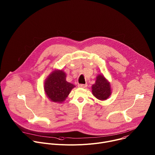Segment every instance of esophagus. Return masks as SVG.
<instances>
[{
	"label": "esophagus",
	"instance_id": "34e87169",
	"mask_svg": "<svg viewBox=\"0 0 155 155\" xmlns=\"http://www.w3.org/2000/svg\"><path fill=\"white\" fill-rule=\"evenodd\" d=\"M87 86V85L86 84H79L78 85V86L79 87H83V88L86 87Z\"/></svg>",
	"mask_w": 155,
	"mask_h": 155
}]
</instances>
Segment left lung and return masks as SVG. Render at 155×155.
Returning a JSON list of instances; mask_svg holds the SVG:
<instances>
[{"mask_svg":"<svg viewBox=\"0 0 155 155\" xmlns=\"http://www.w3.org/2000/svg\"><path fill=\"white\" fill-rule=\"evenodd\" d=\"M93 96L101 101L107 99L111 95V87L108 80L103 75H98L96 83L92 86Z\"/></svg>","mask_w":155,"mask_h":155,"instance_id":"left-lung-1","label":"left lung"}]
</instances>
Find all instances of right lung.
Masks as SVG:
<instances>
[{
	"instance_id": "right-lung-1",
	"label": "right lung",
	"mask_w": 155,
	"mask_h": 155,
	"mask_svg": "<svg viewBox=\"0 0 155 155\" xmlns=\"http://www.w3.org/2000/svg\"><path fill=\"white\" fill-rule=\"evenodd\" d=\"M74 84L66 81V74L62 70H55L44 83V90L47 97L54 102L62 103L67 98Z\"/></svg>"
}]
</instances>
